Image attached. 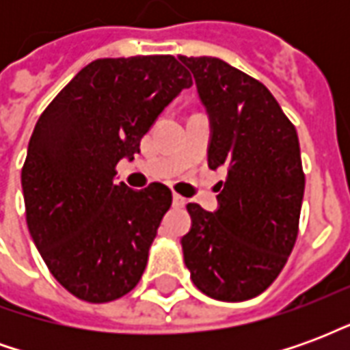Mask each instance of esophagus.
I'll return each mask as SVG.
<instances>
[{
    "mask_svg": "<svg viewBox=\"0 0 350 350\" xmlns=\"http://www.w3.org/2000/svg\"><path fill=\"white\" fill-rule=\"evenodd\" d=\"M172 204L176 206V208H183V206L187 204V200H185V198L183 197H180V195H172Z\"/></svg>",
    "mask_w": 350,
    "mask_h": 350,
    "instance_id": "obj_1",
    "label": "esophagus"
}]
</instances>
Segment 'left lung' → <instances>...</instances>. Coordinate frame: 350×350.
I'll return each instance as SVG.
<instances>
[{
    "label": "left lung",
    "mask_w": 350,
    "mask_h": 350,
    "mask_svg": "<svg viewBox=\"0 0 350 350\" xmlns=\"http://www.w3.org/2000/svg\"><path fill=\"white\" fill-rule=\"evenodd\" d=\"M178 59L210 120L208 167L227 168L215 212L187 204L183 260L206 296L250 300L273 283L298 236L306 187L298 135L258 80L219 57Z\"/></svg>",
    "instance_id": "left-lung-1"
}]
</instances>
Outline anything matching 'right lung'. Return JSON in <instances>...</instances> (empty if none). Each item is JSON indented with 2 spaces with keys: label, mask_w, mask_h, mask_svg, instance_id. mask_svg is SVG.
<instances>
[{
  "label": "right lung",
  "mask_w": 350,
  "mask_h": 350,
  "mask_svg": "<svg viewBox=\"0 0 350 350\" xmlns=\"http://www.w3.org/2000/svg\"><path fill=\"white\" fill-rule=\"evenodd\" d=\"M193 84L172 56L105 57L86 65L35 125L22 168L26 221L52 275L80 300L105 304L133 291L172 193L129 189L116 165Z\"/></svg>",
  "instance_id": "add662e5"
}]
</instances>
